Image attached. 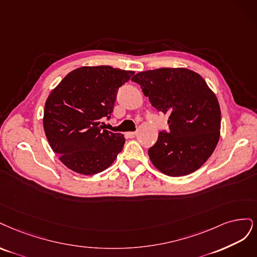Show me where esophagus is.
Here are the masks:
<instances>
[{
    "label": "esophagus",
    "mask_w": 257,
    "mask_h": 257,
    "mask_svg": "<svg viewBox=\"0 0 257 257\" xmlns=\"http://www.w3.org/2000/svg\"><path fill=\"white\" fill-rule=\"evenodd\" d=\"M126 136H127V138L132 139V138H135L137 136V132H127Z\"/></svg>",
    "instance_id": "34e87169"
}]
</instances>
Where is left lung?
Wrapping results in <instances>:
<instances>
[{
  "label": "left lung",
  "instance_id": "8db88e82",
  "mask_svg": "<svg viewBox=\"0 0 257 257\" xmlns=\"http://www.w3.org/2000/svg\"><path fill=\"white\" fill-rule=\"evenodd\" d=\"M156 110L169 116L148 156L156 169L172 177L186 176L208 160L220 139L218 98L205 80L187 68L142 71L131 79Z\"/></svg>",
  "mask_w": 257,
  "mask_h": 257
}]
</instances>
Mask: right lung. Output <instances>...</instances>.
<instances>
[{"label":"right lung","instance_id":"obj_1","mask_svg":"<svg viewBox=\"0 0 257 257\" xmlns=\"http://www.w3.org/2000/svg\"><path fill=\"white\" fill-rule=\"evenodd\" d=\"M134 73L111 66H83L49 94L44 130L52 151L69 170L95 175L117 158L125 137L102 130L100 119L110 117L118 88Z\"/></svg>","mask_w":257,"mask_h":257}]
</instances>
